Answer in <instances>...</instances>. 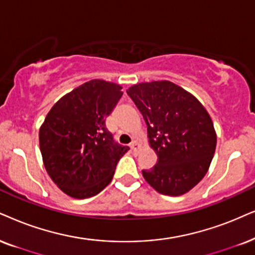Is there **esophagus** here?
<instances>
[{
    "mask_svg": "<svg viewBox=\"0 0 255 255\" xmlns=\"http://www.w3.org/2000/svg\"><path fill=\"white\" fill-rule=\"evenodd\" d=\"M129 147H130L131 151H134V153H135V151H137L138 147H140V144L137 143V141H133V142L130 143V146H129Z\"/></svg>",
    "mask_w": 255,
    "mask_h": 255,
    "instance_id": "34e87169",
    "label": "esophagus"
}]
</instances>
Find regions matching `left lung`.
Instances as JSON below:
<instances>
[{"label": "left lung", "instance_id": "obj_1", "mask_svg": "<svg viewBox=\"0 0 255 255\" xmlns=\"http://www.w3.org/2000/svg\"><path fill=\"white\" fill-rule=\"evenodd\" d=\"M127 94L142 114L156 165L142 170L160 194H186L206 175L217 147L213 121L201 102L170 81L141 82Z\"/></svg>", "mask_w": 255, "mask_h": 255}]
</instances>
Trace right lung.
<instances>
[{"instance_id": "obj_1", "label": "right lung", "mask_w": 255, "mask_h": 255, "mask_svg": "<svg viewBox=\"0 0 255 255\" xmlns=\"http://www.w3.org/2000/svg\"><path fill=\"white\" fill-rule=\"evenodd\" d=\"M122 94L120 85L90 80L62 96L44 119L38 133L44 168L70 198L99 194L129 150L114 142L106 128Z\"/></svg>"}]
</instances>
